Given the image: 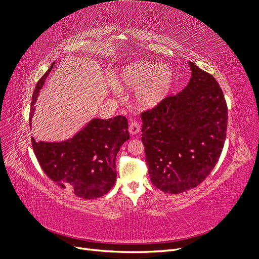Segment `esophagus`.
Instances as JSON below:
<instances>
[{
  "instance_id": "esophagus-1",
  "label": "esophagus",
  "mask_w": 259,
  "mask_h": 259,
  "mask_svg": "<svg viewBox=\"0 0 259 259\" xmlns=\"http://www.w3.org/2000/svg\"><path fill=\"white\" fill-rule=\"evenodd\" d=\"M139 131H140L139 123L137 121H132V123L130 124V126H128V132L131 133L132 135H136V134H138Z\"/></svg>"
}]
</instances>
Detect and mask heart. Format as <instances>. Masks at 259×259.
Returning <instances> with one entry per match:
<instances>
[{
    "instance_id": "obj_1",
    "label": "heart",
    "mask_w": 259,
    "mask_h": 259,
    "mask_svg": "<svg viewBox=\"0 0 259 259\" xmlns=\"http://www.w3.org/2000/svg\"><path fill=\"white\" fill-rule=\"evenodd\" d=\"M174 81L173 71L164 65L138 61L125 67L119 74L117 85L125 89H138L137 103L144 108L154 107L165 98Z\"/></svg>"
}]
</instances>
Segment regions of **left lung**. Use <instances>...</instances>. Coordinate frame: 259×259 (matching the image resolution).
Listing matches in <instances>:
<instances>
[{
    "label": "left lung",
    "mask_w": 259,
    "mask_h": 259,
    "mask_svg": "<svg viewBox=\"0 0 259 259\" xmlns=\"http://www.w3.org/2000/svg\"><path fill=\"white\" fill-rule=\"evenodd\" d=\"M191 79L176 95L142 113L148 174L163 192L199 186L222 154L228 108L215 77L189 62Z\"/></svg>",
    "instance_id": "1"
}]
</instances>
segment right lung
<instances>
[{
    "mask_svg": "<svg viewBox=\"0 0 259 259\" xmlns=\"http://www.w3.org/2000/svg\"><path fill=\"white\" fill-rule=\"evenodd\" d=\"M54 64L38 80L32 95L31 117L38 92ZM128 123L125 116L94 119L77 134L62 143H31L40 166L50 179L60 188L69 189L75 197L97 199L110 191L116 179L115 156L120 147L130 139Z\"/></svg>",
    "mask_w": 259,
    "mask_h": 259,
    "instance_id": "1",
    "label": "right lung"
}]
</instances>
